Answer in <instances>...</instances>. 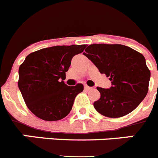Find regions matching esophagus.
Masks as SVG:
<instances>
[{"label": "esophagus", "mask_w": 158, "mask_h": 158, "mask_svg": "<svg viewBox=\"0 0 158 158\" xmlns=\"http://www.w3.org/2000/svg\"><path fill=\"white\" fill-rule=\"evenodd\" d=\"M85 90H91V89H93V88L89 87V86L88 85H85Z\"/></svg>", "instance_id": "1"}]
</instances>
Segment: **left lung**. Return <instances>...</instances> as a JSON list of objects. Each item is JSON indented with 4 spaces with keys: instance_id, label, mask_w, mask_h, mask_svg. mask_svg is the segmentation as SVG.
Masks as SVG:
<instances>
[{
    "instance_id": "left-lung-1",
    "label": "left lung",
    "mask_w": 158,
    "mask_h": 158,
    "mask_svg": "<svg viewBox=\"0 0 158 158\" xmlns=\"http://www.w3.org/2000/svg\"><path fill=\"white\" fill-rule=\"evenodd\" d=\"M98 68L110 77L111 87H97L100 98L95 109L109 118L127 115L144 100L149 89L150 71L141 53L121 44H91L84 53Z\"/></svg>"
}]
</instances>
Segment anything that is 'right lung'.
<instances>
[{
	"label": "right lung",
	"instance_id": "obj_1",
	"mask_svg": "<svg viewBox=\"0 0 158 158\" xmlns=\"http://www.w3.org/2000/svg\"><path fill=\"white\" fill-rule=\"evenodd\" d=\"M86 45L54 46L28 54L19 68V87L25 104L38 118L57 121L72 109L77 95L84 89L82 84L68 86L65 77L71 60L81 54Z\"/></svg>",
	"mask_w": 158,
	"mask_h": 158
}]
</instances>
